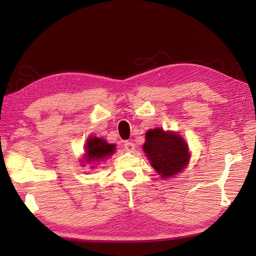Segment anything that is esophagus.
I'll list each match as a JSON object with an SVG mask.
<instances>
[{"mask_svg": "<svg viewBox=\"0 0 256 256\" xmlns=\"http://www.w3.org/2000/svg\"><path fill=\"white\" fill-rule=\"evenodd\" d=\"M124 148L128 152H133L135 150V144L132 143V142H125Z\"/></svg>", "mask_w": 256, "mask_h": 256, "instance_id": "34e87169", "label": "esophagus"}]
</instances>
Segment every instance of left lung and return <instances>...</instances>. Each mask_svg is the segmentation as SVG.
<instances>
[{"instance_id": "obj_1", "label": "left lung", "mask_w": 256, "mask_h": 256, "mask_svg": "<svg viewBox=\"0 0 256 256\" xmlns=\"http://www.w3.org/2000/svg\"><path fill=\"white\" fill-rule=\"evenodd\" d=\"M145 138V156L162 179L174 177L186 170L192 153L180 134L157 128L148 130Z\"/></svg>"}]
</instances>
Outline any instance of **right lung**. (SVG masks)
Wrapping results in <instances>:
<instances>
[{"label":"right lung","mask_w":256,"mask_h":256,"mask_svg":"<svg viewBox=\"0 0 256 256\" xmlns=\"http://www.w3.org/2000/svg\"><path fill=\"white\" fill-rule=\"evenodd\" d=\"M116 153V144L108 143L106 140L96 136H89L84 144V153L81 160V166L90 165L91 168H96V165Z\"/></svg>","instance_id":"right-lung-1"}]
</instances>
